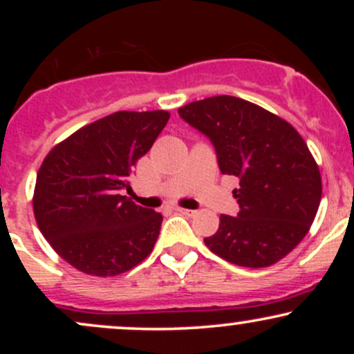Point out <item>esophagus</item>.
I'll return each instance as SVG.
<instances>
[{
    "label": "esophagus",
    "instance_id": "obj_1",
    "mask_svg": "<svg viewBox=\"0 0 354 354\" xmlns=\"http://www.w3.org/2000/svg\"><path fill=\"white\" fill-rule=\"evenodd\" d=\"M176 211H178V213L185 214V216H194V214H196V211H193V209H185V208H178Z\"/></svg>",
    "mask_w": 354,
    "mask_h": 354
}]
</instances>
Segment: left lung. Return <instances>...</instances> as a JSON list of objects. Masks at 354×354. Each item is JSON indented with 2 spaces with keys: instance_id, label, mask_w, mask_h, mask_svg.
<instances>
[{
  "instance_id": "1",
  "label": "left lung",
  "mask_w": 354,
  "mask_h": 354,
  "mask_svg": "<svg viewBox=\"0 0 354 354\" xmlns=\"http://www.w3.org/2000/svg\"><path fill=\"white\" fill-rule=\"evenodd\" d=\"M208 136L219 171L239 188L236 216L221 214L205 245L246 268L274 265L306 236L321 201V174L298 131L283 118L236 96H211L178 109Z\"/></svg>"
}]
</instances>
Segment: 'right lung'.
<instances>
[{
	"mask_svg": "<svg viewBox=\"0 0 354 354\" xmlns=\"http://www.w3.org/2000/svg\"><path fill=\"white\" fill-rule=\"evenodd\" d=\"M169 113L118 111L83 126L46 154L33 211L53 250L76 270L116 276L153 251L163 216L123 196L136 161L149 151Z\"/></svg>",
	"mask_w": 354,
	"mask_h": 354,
	"instance_id": "1",
	"label": "right lung"
}]
</instances>
